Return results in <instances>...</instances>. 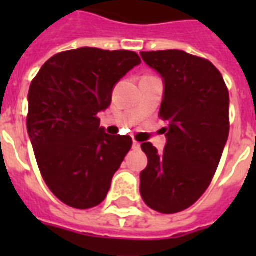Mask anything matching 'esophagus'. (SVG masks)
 <instances>
[{
    "label": "esophagus",
    "instance_id": "esophagus-1",
    "mask_svg": "<svg viewBox=\"0 0 256 256\" xmlns=\"http://www.w3.org/2000/svg\"><path fill=\"white\" fill-rule=\"evenodd\" d=\"M132 148H140V142H136V140H132Z\"/></svg>",
    "mask_w": 256,
    "mask_h": 256
}]
</instances>
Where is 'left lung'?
Returning <instances> with one entry per match:
<instances>
[{"mask_svg": "<svg viewBox=\"0 0 256 256\" xmlns=\"http://www.w3.org/2000/svg\"><path fill=\"white\" fill-rule=\"evenodd\" d=\"M164 81L160 116L168 120L166 146L158 152L142 144L148 168L140 195L150 208L175 214L192 206L210 186L227 144L230 96L210 61L183 50L140 52Z\"/></svg>", "mask_w": 256, "mask_h": 256, "instance_id": "1", "label": "left lung"}]
</instances>
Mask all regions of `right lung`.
Wrapping results in <instances>:
<instances>
[{
	"instance_id": "right-lung-1",
	"label": "right lung",
	"mask_w": 256,
	"mask_h": 256,
	"mask_svg": "<svg viewBox=\"0 0 256 256\" xmlns=\"http://www.w3.org/2000/svg\"><path fill=\"white\" fill-rule=\"evenodd\" d=\"M140 64L134 52L80 48L56 54L32 82L28 134L44 180L68 206L100 204L132 148L130 136L108 134L96 114Z\"/></svg>"
}]
</instances>
